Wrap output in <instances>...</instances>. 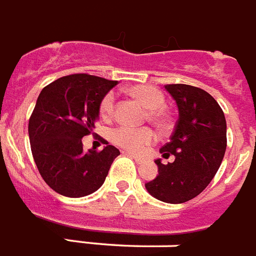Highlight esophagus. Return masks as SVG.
Wrapping results in <instances>:
<instances>
[{
  "label": "esophagus",
  "mask_w": 256,
  "mask_h": 256,
  "mask_svg": "<svg viewBox=\"0 0 256 256\" xmlns=\"http://www.w3.org/2000/svg\"><path fill=\"white\" fill-rule=\"evenodd\" d=\"M130 156H132L133 159H134V162H136L137 164H142V163H144V160H145V159H144V158H141V156H138V155L133 154V152H130Z\"/></svg>",
  "instance_id": "1"
}]
</instances>
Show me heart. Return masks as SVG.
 I'll use <instances>...</instances> for the list:
<instances>
[{
    "instance_id": "1",
    "label": "heart",
    "mask_w": 256,
    "mask_h": 256,
    "mask_svg": "<svg viewBox=\"0 0 256 256\" xmlns=\"http://www.w3.org/2000/svg\"><path fill=\"white\" fill-rule=\"evenodd\" d=\"M126 93L134 100H137L140 104H142L146 108H149L148 116L155 126L164 130L171 124L170 115L162 108L166 102V97L160 89L152 86V85L137 84L126 88ZM98 111L104 120H110L114 116V111H115V94L114 93L110 92L102 98ZM155 138H156L155 132L149 126L130 128V126H122L111 132V140L114 144L133 152H141L146 146L154 142Z\"/></svg>"
}]
</instances>
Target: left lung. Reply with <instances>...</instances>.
<instances>
[{
  "label": "left lung",
  "instance_id": "left-lung-1",
  "mask_svg": "<svg viewBox=\"0 0 256 256\" xmlns=\"http://www.w3.org/2000/svg\"><path fill=\"white\" fill-rule=\"evenodd\" d=\"M178 108L170 142L162 146L163 164L156 159L158 176L146 182V190L166 203H184L202 193L222 164L226 149V122L215 98L196 86L167 84Z\"/></svg>",
  "mask_w": 256,
  "mask_h": 256
}]
</instances>
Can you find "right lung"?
I'll return each instance as SVG.
<instances>
[{
    "label": "right lung",
    "instance_id": "obj_1",
    "mask_svg": "<svg viewBox=\"0 0 256 256\" xmlns=\"http://www.w3.org/2000/svg\"><path fill=\"white\" fill-rule=\"evenodd\" d=\"M118 82L74 74L41 90L28 123L32 155L44 181L70 198L94 193L104 182L114 159L112 145L84 152L82 137L93 132L100 102Z\"/></svg>",
    "mask_w": 256,
    "mask_h": 256
}]
</instances>
